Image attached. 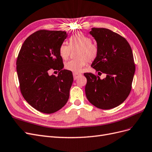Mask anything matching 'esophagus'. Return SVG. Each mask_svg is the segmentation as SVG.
Segmentation results:
<instances>
[{
	"label": "esophagus",
	"mask_w": 152,
	"mask_h": 152,
	"mask_svg": "<svg viewBox=\"0 0 152 152\" xmlns=\"http://www.w3.org/2000/svg\"><path fill=\"white\" fill-rule=\"evenodd\" d=\"M81 75V74H80V73H78V72H74V73H73V77H74L75 80H76L77 78Z\"/></svg>",
	"instance_id": "esophagus-1"
}]
</instances>
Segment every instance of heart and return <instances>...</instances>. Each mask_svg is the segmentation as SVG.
<instances>
[{"mask_svg": "<svg viewBox=\"0 0 152 152\" xmlns=\"http://www.w3.org/2000/svg\"><path fill=\"white\" fill-rule=\"evenodd\" d=\"M69 42V45L66 43L61 44L59 47V54L63 59L66 60L70 56L71 49L79 48L77 57L80 58L67 62L65 64V68L72 72H80L88 62L95 59L99 53V47L95 43H92L90 37L81 32L72 35Z\"/></svg>", "mask_w": 152, "mask_h": 152, "instance_id": "1", "label": "heart"}]
</instances>
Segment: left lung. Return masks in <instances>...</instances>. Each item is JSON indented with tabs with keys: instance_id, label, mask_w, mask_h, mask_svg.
<instances>
[{
	"instance_id": "1",
	"label": "left lung",
	"mask_w": 152,
	"mask_h": 152,
	"mask_svg": "<svg viewBox=\"0 0 152 152\" xmlns=\"http://www.w3.org/2000/svg\"><path fill=\"white\" fill-rule=\"evenodd\" d=\"M99 53L91 66L104 79L90 72L84 73L87 83L85 94L91 104L101 109H110L121 105L131 90L135 72L133 52L126 39L109 29L93 28Z\"/></svg>"
}]
</instances>
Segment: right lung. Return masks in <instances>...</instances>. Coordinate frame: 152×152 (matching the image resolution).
<instances>
[{
  "mask_svg": "<svg viewBox=\"0 0 152 152\" xmlns=\"http://www.w3.org/2000/svg\"><path fill=\"white\" fill-rule=\"evenodd\" d=\"M67 37L66 31L39 30L24 42L16 62L21 94L34 109L52 114L66 105L73 82L71 71L62 69L59 47ZM51 69L60 72L56 77Z\"/></svg>",
  "mask_w": 152,
  "mask_h": 152,
  "instance_id": "add662e5",
  "label": "right lung"
}]
</instances>
